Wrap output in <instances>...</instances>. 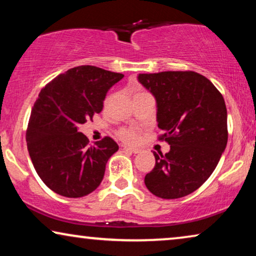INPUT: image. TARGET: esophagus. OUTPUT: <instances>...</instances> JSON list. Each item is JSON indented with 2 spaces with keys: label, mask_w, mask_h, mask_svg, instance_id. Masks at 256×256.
<instances>
[{
  "label": "esophagus",
  "mask_w": 256,
  "mask_h": 256,
  "mask_svg": "<svg viewBox=\"0 0 256 256\" xmlns=\"http://www.w3.org/2000/svg\"><path fill=\"white\" fill-rule=\"evenodd\" d=\"M124 152H132V154H138L140 149L138 148H130V146H124Z\"/></svg>",
  "instance_id": "obj_1"
}]
</instances>
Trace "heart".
<instances>
[{"instance_id": "obj_1", "label": "heart", "mask_w": 256, "mask_h": 256, "mask_svg": "<svg viewBox=\"0 0 256 256\" xmlns=\"http://www.w3.org/2000/svg\"><path fill=\"white\" fill-rule=\"evenodd\" d=\"M138 93H143V92H138ZM138 93H136V94H138ZM106 101H108V98ZM118 136H120V138L122 140V141H124L127 143H135L138 138V132L134 130V129H127V128L121 129V130L118 132Z\"/></svg>"}]
</instances>
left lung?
Here are the masks:
<instances>
[{"label":"left lung","instance_id":"obj_1","mask_svg":"<svg viewBox=\"0 0 256 256\" xmlns=\"http://www.w3.org/2000/svg\"><path fill=\"white\" fill-rule=\"evenodd\" d=\"M155 96L157 126L170 144L166 155L154 152L156 163L144 183L156 197L176 199L208 180L226 148L227 110L216 86L194 71L138 74Z\"/></svg>","mask_w":256,"mask_h":256}]
</instances>
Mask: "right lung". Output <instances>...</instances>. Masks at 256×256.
<instances>
[{"mask_svg": "<svg viewBox=\"0 0 256 256\" xmlns=\"http://www.w3.org/2000/svg\"><path fill=\"white\" fill-rule=\"evenodd\" d=\"M122 78V73L82 65L40 90L31 110L26 144L38 176L56 194L80 198L100 185L118 146L108 136L90 146L78 128L102 110L108 90Z\"/></svg>", "mask_w": 256, "mask_h": 256, "instance_id": "add662e5", "label": "right lung"}]
</instances>
